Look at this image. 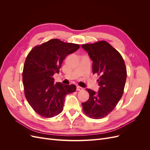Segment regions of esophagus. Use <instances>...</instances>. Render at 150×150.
Returning a JSON list of instances; mask_svg holds the SVG:
<instances>
[{
	"mask_svg": "<svg viewBox=\"0 0 150 150\" xmlns=\"http://www.w3.org/2000/svg\"><path fill=\"white\" fill-rule=\"evenodd\" d=\"M76 90H77V91H83V88L80 87V86H77Z\"/></svg>",
	"mask_w": 150,
	"mask_h": 150,
	"instance_id": "34e87169",
	"label": "esophagus"
}]
</instances>
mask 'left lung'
Returning a JSON list of instances; mask_svg holds the SVG:
<instances>
[{"label":"left lung","instance_id":"left-lung-1","mask_svg":"<svg viewBox=\"0 0 150 150\" xmlns=\"http://www.w3.org/2000/svg\"><path fill=\"white\" fill-rule=\"evenodd\" d=\"M93 61V72L99 76L98 92L86 89L89 94L87 101L82 103L86 115L101 119L114 110L124 92L127 72L120 53L105 40L81 46Z\"/></svg>","mask_w":150,"mask_h":150}]
</instances>
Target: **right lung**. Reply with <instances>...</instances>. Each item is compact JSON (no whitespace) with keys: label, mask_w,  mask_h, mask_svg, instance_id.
Here are the masks:
<instances>
[{"label":"right lung","mask_w":150,"mask_h":150,"mask_svg":"<svg viewBox=\"0 0 150 150\" xmlns=\"http://www.w3.org/2000/svg\"><path fill=\"white\" fill-rule=\"evenodd\" d=\"M79 44L53 39L35 46L25 59L22 72L24 94L36 113L46 118L63 110L67 94L75 92L74 84H54L53 76L59 72L66 57L76 51Z\"/></svg>","instance_id":"1"}]
</instances>
